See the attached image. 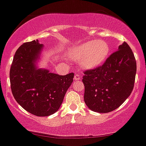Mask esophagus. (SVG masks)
I'll return each mask as SVG.
<instances>
[{
  "mask_svg": "<svg viewBox=\"0 0 146 146\" xmlns=\"http://www.w3.org/2000/svg\"><path fill=\"white\" fill-rule=\"evenodd\" d=\"M81 75L79 74H76L74 76V79L76 81H80L81 80Z\"/></svg>",
  "mask_w": 146,
  "mask_h": 146,
  "instance_id": "1",
  "label": "esophagus"
}]
</instances>
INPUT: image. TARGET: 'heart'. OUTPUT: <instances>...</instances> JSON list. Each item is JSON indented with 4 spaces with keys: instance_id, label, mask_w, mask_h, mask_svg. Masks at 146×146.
<instances>
[{
    "instance_id": "b5f03b06",
    "label": "heart",
    "mask_w": 146,
    "mask_h": 146,
    "mask_svg": "<svg viewBox=\"0 0 146 146\" xmlns=\"http://www.w3.org/2000/svg\"><path fill=\"white\" fill-rule=\"evenodd\" d=\"M110 48L106 42L92 40L71 49L70 56L76 60H82L84 68L91 69L101 65L108 56Z\"/></svg>"
}]
</instances>
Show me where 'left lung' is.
I'll return each instance as SVG.
<instances>
[{
    "mask_svg": "<svg viewBox=\"0 0 146 146\" xmlns=\"http://www.w3.org/2000/svg\"><path fill=\"white\" fill-rule=\"evenodd\" d=\"M137 71L132 50L124 42L103 65L84 73V99L92 111L107 113L118 108L131 95Z\"/></svg>",
    "mask_w": 146,
    "mask_h": 146,
    "instance_id": "obj_1",
    "label": "left lung"
}]
</instances>
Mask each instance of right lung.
Segmentation results:
<instances>
[{"instance_id": "add662e5", "label": "right lung", "mask_w": 146, "mask_h": 146, "mask_svg": "<svg viewBox=\"0 0 146 146\" xmlns=\"http://www.w3.org/2000/svg\"><path fill=\"white\" fill-rule=\"evenodd\" d=\"M43 45L38 40L23 43L15 52L10 68L11 89L17 103L36 116L55 113L71 85L74 73L59 76L37 68Z\"/></svg>"}]
</instances>
